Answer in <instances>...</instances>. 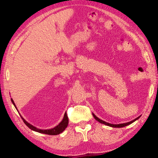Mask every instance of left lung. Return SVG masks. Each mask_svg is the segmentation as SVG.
I'll return each instance as SVG.
<instances>
[{
    "label": "left lung",
    "instance_id": "1",
    "mask_svg": "<svg viewBox=\"0 0 158 158\" xmlns=\"http://www.w3.org/2000/svg\"><path fill=\"white\" fill-rule=\"evenodd\" d=\"M93 116H94V118L98 121V122H99L100 123H103V124H105V125H106V126H110V127H125V126H127V125H130V124H131L132 123H133L134 122H135V121L136 120V119H138L139 117H140V116H139V117H137V118H136L135 119H134V120H132V121H131V122H127V123H120V124H112V123H107V122H105V121H103V120H102V119H99V118H98V117H97L94 114H93Z\"/></svg>",
    "mask_w": 158,
    "mask_h": 158
}]
</instances>
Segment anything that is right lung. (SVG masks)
Listing matches in <instances>:
<instances>
[{
	"label": "right lung",
	"instance_id": "1",
	"mask_svg": "<svg viewBox=\"0 0 158 158\" xmlns=\"http://www.w3.org/2000/svg\"><path fill=\"white\" fill-rule=\"evenodd\" d=\"M11 102L13 104V105H14L15 107L16 108L14 102H13V99L11 98ZM16 109H17V108H16ZM20 116H21V115H20ZM21 117H22V119L23 120V122H24V123L29 127L30 129H31V130H34V131H36V132L43 133V134H46V135H59V134L62 132L63 131L65 130V128L67 126H68V124H69V118H68V116H67L66 113H65L64 116V118H63L62 122L59 123V125H58L55 127H53V128H52V129H49V130H40V129L36 128V127L32 126L31 124H30L29 123L26 122V121L24 119H23L22 116H21Z\"/></svg>",
	"mask_w": 158,
	"mask_h": 158
}]
</instances>
